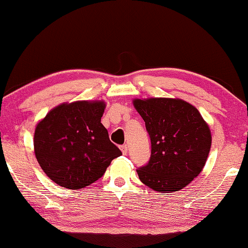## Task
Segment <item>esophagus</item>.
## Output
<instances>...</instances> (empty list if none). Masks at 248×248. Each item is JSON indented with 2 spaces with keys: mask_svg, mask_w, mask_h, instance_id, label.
Wrapping results in <instances>:
<instances>
[{
  "mask_svg": "<svg viewBox=\"0 0 248 248\" xmlns=\"http://www.w3.org/2000/svg\"><path fill=\"white\" fill-rule=\"evenodd\" d=\"M127 150H128V148H127L126 145L121 146V151H122V154H123V155H126L127 154Z\"/></svg>",
  "mask_w": 248,
  "mask_h": 248,
  "instance_id": "obj_1",
  "label": "esophagus"
}]
</instances>
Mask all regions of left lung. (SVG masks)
I'll return each instance as SVG.
<instances>
[{
    "label": "left lung",
    "mask_w": 248,
    "mask_h": 248,
    "mask_svg": "<svg viewBox=\"0 0 248 248\" xmlns=\"http://www.w3.org/2000/svg\"><path fill=\"white\" fill-rule=\"evenodd\" d=\"M133 104L151 140L149 162L137 170L140 180L160 193L184 188L206 164L209 125L193 104L179 98L134 99Z\"/></svg>",
    "instance_id": "1"
}]
</instances>
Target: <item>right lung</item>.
Listing matches in <instances>:
<instances>
[{
	"instance_id": "add662e5",
	"label": "right lung",
	"mask_w": 248,
	"mask_h": 248,
	"mask_svg": "<svg viewBox=\"0 0 248 248\" xmlns=\"http://www.w3.org/2000/svg\"><path fill=\"white\" fill-rule=\"evenodd\" d=\"M106 102H64L36 125L33 151L43 172L62 187L79 189L99 180L121 150L101 123Z\"/></svg>"
}]
</instances>
